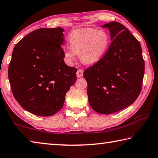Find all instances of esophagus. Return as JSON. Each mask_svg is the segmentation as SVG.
Returning <instances> with one entry per match:
<instances>
[{
  "mask_svg": "<svg viewBox=\"0 0 158 158\" xmlns=\"http://www.w3.org/2000/svg\"><path fill=\"white\" fill-rule=\"evenodd\" d=\"M83 70H82V69H78L76 73V75H77V77H81L83 76Z\"/></svg>",
  "mask_w": 158,
  "mask_h": 158,
  "instance_id": "obj_1",
  "label": "esophagus"
}]
</instances>
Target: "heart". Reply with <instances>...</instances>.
<instances>
[{"label":"heart","instance_id":"1","mask_svg":"<svg viewBox=\"0 0 158 158\" xmlns=\"http://www.w3.org/2000/svg\"><path fill=\"white\" fill-rule=\"evenodd\" d=\"M70 47L64 49L66 62L72 63L79 52L80 59L86 64H94L100 61L108 51L110 40L107 33L93 28L77 29L69 38Z\"/></svg>","mask_w":158,"mask_h":158}]
</instances>
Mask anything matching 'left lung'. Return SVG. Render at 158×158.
Here are the masks:
<instances>
[{
  "label": "left lung",
  "mask_w": 158,
  "mask_h": 158,
  "mask_svg": "<svg viewBox=\"0 0 158 158\" xmlns=\"http://www.w3.org/2000/svg\"><path fill=\"white\" fill-rule=\"evenodd\" d=\"M112 43L106 54L84 71L88 101L96 112L109 114L131 106L139 96L144 75L140 44L118 22L103 25Z\"/></svg>",
  "instance_id": "obj_1"
}]
</instances>
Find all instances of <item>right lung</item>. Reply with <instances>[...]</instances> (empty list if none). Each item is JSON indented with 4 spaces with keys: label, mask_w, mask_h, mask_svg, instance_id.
I'll return each instance as SVG.
<instances>
[{
    "label": "right lung",
    "mask_w": 158,
    "mask_h": 158,
    "mask_svg": "<svg viewBox=\"0 0 158 158\" xmlns=\"http://www.w3.org/2000/svg\"><path fill=\"white\" fill-rule=\"evenodd\" d=\"M62 27L32 31L16 44L8 68L14 96L26 111L49 117L62 109L77 69L64 61Z\"/></svg>",
    "instance_id": "add662e5"
}]
</instances>
